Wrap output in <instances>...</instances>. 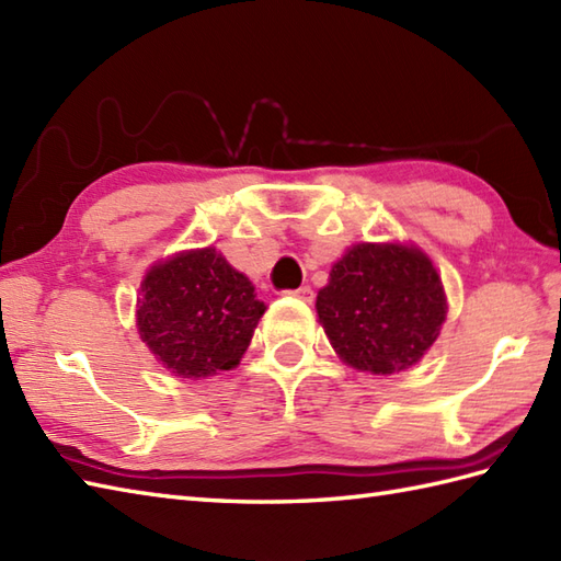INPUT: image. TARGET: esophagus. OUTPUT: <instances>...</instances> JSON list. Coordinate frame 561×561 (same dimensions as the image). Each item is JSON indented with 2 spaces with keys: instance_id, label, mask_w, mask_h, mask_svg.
<instances>
[{
  "instance_id": "esophagus-1",
  "label": "esophagus",
  "mask_w": 561,
  "mask_h": 561,
  "mask_svg": "<svg viewBox=\"0 0 561 561\" xmlns=\"http://www.w3.org/2000/svg\"><path fill=\"white\" fill-rule=\"evenodd\" d=\"M291 296H296V299H301V301H306V304H311L313 301V289L311 287H308V284H306V287H301V289H296V291H291Z\"/></svg>"
}]
</instances>
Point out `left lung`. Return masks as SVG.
<instances>
[{
    "mask_svg": "<svg viewBox=\"0 0 561 561\" xmlns=\"http://www.w3.org/2000/svg\"><path fill=\"white\" fill-rule=\"evenodd\" d=\"M332 347L359 371L396 374L424 356L446 320V296L422 250L354 245L318 291Z\"/></svg>",
    "mask_w": 561,
    "mask_h": 561,
    "instance_id": "left-lung-1",
    "label": "left lung"
}]
</instances>
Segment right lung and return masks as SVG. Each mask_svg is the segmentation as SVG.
<instances>
[{"label": "right lung", "mask_w": 561, "mask_h": 561, "mask_svg": "<svg viewBox=\"0 0 561 561\" xmlns=\"http://www.w3.org/2000/svg\"><path fill=\"white\" fill-rule=\"evenodd\" d=\"M265 304L214 248L153 265L141 282L139 335L181 378L229 371L241 362Z\"/></svg>", "instance_id": "right-lung-1"}]
</instances>
